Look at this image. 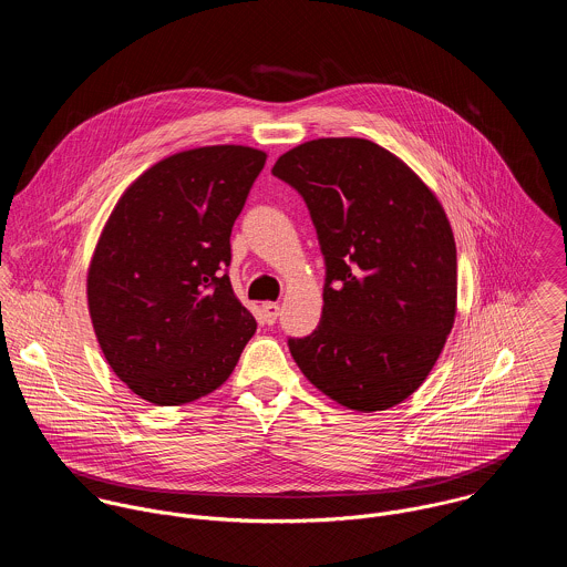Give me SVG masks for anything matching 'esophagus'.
Segmentation results:
<instances>
[{
  "label": "esophagus",
  "mask_w": 567,
  "mask_h": 567,
  "mask_svg": "<svg viewBox=\"0 0 567 567\" xmlns=\"http://www.w3.org/2000/svg\"><path fill=\"white\" fill-rule=\"evenodd\" d=\"M261 315H264V321H266V323H275L277 317H279V303H275V301L261 303Z\"/></svg>",
  "instance_id": "esophagus-1"
}]
</instances>
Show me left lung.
<instances>
[{
    "label": "left lung",
    "instance_id": "1",
    "mask_svg": "<svg viewBox=\"0 0 567 567\" xmlns=\"http://www.w3.org/2000/svg\"><path fill=\"white\" fill-rule=\"evenodd\" d=\"M272 174L306 200L324 257L323 317L288 347L301 373L355 412L402 404L456 319V243L434 192L386 148L323 137Z\"/></svg>",
    "mask_w": 567,
    "mask_h": 567
}]
</instances>
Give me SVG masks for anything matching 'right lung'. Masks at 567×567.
<instances>
[{
	"mask_svg": "<svg viewBox=\"0 0 567 567\" xmlns=\"http://www.w3.org/2000/svg\"><path fill=\"white\" fill-rule=\"evenodd\" d=\"M264 163L248 146L165 157L126 187L100 234L86 272L93 331L113 373L151 404L214 393L257 329L225 268Z\"/></svg>",
	"mask_w": 567,
	"mask_h": 567,
	"instance_id": "right-lung-1",
	"label": "right lung"
}]
</instances>
